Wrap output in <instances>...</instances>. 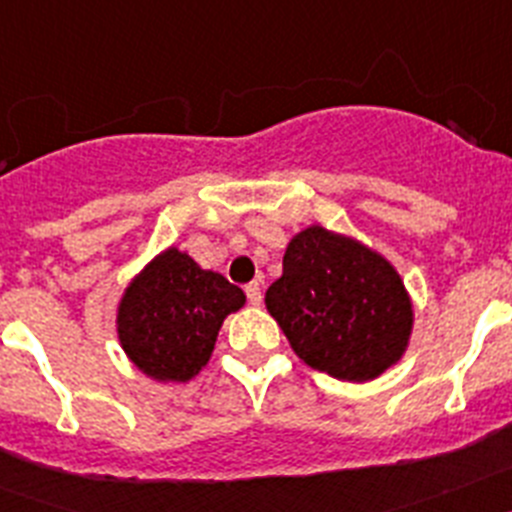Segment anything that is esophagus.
Returning a JSON list of instances; mask_svg holds the SVG:
<instances>
[{
	"label": "esophagus",
	"instance_id": "34e87169",
	"mask_svg": "<svg viewBox=\"0 0 512 512\" xmlns=\"http://www.w3.org/2000/svg\"><path fill=\"white\" fill-rule=\"evenodd\" d=\"M246 295H248V302H251V305H256V307H259L261 300H264V295H261V284L259 282L246 284Z\"/></svg>",
	"mask_w": 512,
	"mask_h": 512
}]
</instances>
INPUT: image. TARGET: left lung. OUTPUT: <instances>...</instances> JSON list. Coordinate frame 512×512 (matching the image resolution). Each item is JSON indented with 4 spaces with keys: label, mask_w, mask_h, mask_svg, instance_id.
<instances>
[{
    "label": "left lung",
    "mask_w": 512,
    "mask_h": 512,
    "mask_svg": "<svg viewBox=\"0 0 512 512\" xmlns=\"http://www.w3.org/2000/svg\"><path fill=\"white\" fill-rule=\"evenodd\" d=\"M264 302L292 351L341 382L377 379L413 336L415 307L392 261L323 225L292 235Z\"/></svg>",
    "instance_id": "1"
}]
</instances>
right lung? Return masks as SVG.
Returning <instances> with one entry per match:
<instances>
[{
	"label": "right lung",
	"instance_id": "add662e5",
	"mask_svg": "<svg viewBox=\"0 0 512 512\" xmlns=\"http://www.w3.org/2000/svg\"><path fill=\"white\" fill-rule=\"evenodd\" d=\"M243 305L241 287L169 246L122 289L115 312L117 341L148 379L182 384L205 369L223 320Z\"/></svg>",
	"mask_w": 512,
	"mask_h": 512
}]
</instances>
